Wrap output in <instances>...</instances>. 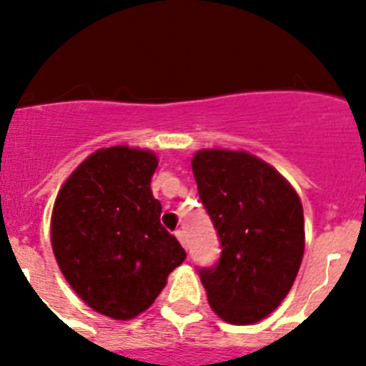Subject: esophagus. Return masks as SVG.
<instances>
[{
    "instance_id": "34e87169",
    "label": "esophagus",
    "mask_w": 366,
    "mask_h": 366,
    "mask_svg": "<svg viewBox=\"0 0 366 366\" xmlns=\"http://www.w3.org/2000/svg\"><path fill=\"white\" fill-rule=\"evenodd\" d=\"M176 236H177V240L181 242V245H183V247H187V234H185V231H176Z\"/></svg>"
}]
</instances>
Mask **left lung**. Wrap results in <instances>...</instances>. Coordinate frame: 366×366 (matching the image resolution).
<instances>
[{
    "label": "left lung",
    "mask_w": 366,
    "mask_h": 366,
    "mask_svg": "<svg viewBox=\"0 0 366 366\" xmlns=\"http://www.w3.org/2000/svg\"><path fill=\"white\" fill-rule=\"evenodd\" d=\"M192 172L222 244L216 266L198 269L207 299L223 321L253 325L295 282L304 254L302 203L273 167L247 152L199 150Z\"/></svg>",
    "instance_id": "8db88e82"
}]
</instances>
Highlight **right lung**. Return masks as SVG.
Returning <instances> with one entry per match:
<instances>
[{
    "label": "right lung",
    "mask_w": 366,
    "mask_h": 366,
    "mask_svg": "<svg viewBox=\"0 0 366 366\" xmlns=\"http://www.w3.org/2000/svg\"><path fill=\"white\" fill-rule=\"evenodd\" d=\"M155 168L150 150H97L67 177L51 216V244L69 286L117 321L150 308L187 258L159 222L161 203L150 189Z\"/></svg>",
    "instance_id": "1"
}]
</instances>
